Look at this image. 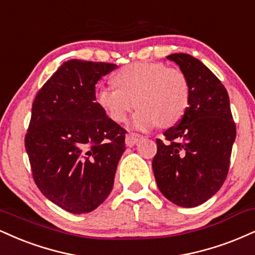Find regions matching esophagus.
I'll use <instances>...</instances> for the list:
<instances>
[{"mask_svg":"<svg viewBox=\"0 0 255 255\" xmlns=\"http://www.w3.org/2000/svg\"><path fill=\"white\" fill-rule=\"evenodd\" d=\"M142 139V136L139 135V134H135V133H130L128 134L127 136H126V145L128 147H133L134 145H136L139 141Z\"/></svg>","mask_w":255,"mask_h":255,"instance_id":"1","label":"esophagus"}]
</instances>
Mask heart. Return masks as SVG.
<instances>
[{
  "instance_id": "obj_1",
  "label": "heart",
  "mask_w": 255,
  "mask_h": 255,
  "mask_svg": "<svg viewBox=\"0 0 255 255\" xmlns=\"http://www.w3.org/2000/svg\"><path fill=\"white\" fill-rule=\"evenodd\" d=\"M116 89L97 88L95 101L114 122H124L140 107L130 121L139 130L160 124L170 126L183 118L190 103V83L182 70L162 63L140 61L126 65L113 77Z\"/></svg>"
}]
</instances>
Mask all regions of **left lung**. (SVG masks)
<instances>
[{
    "label": "left lung",
    "instance_id": "8db88e82",
    "mask_svg": "<svg viewBox=\"0 0 255 255\" xmlns=\"http://www.w3.org/2000/svg\"><path fill=\"white\" fill-rule=\"evenodd\" d=\"M190 83V103L179 124L157 139L152 161L157 185L172 203L192 208L219 191L229 170L236 127L229 96L219 78L195 57H166Z\"/></svg>",
    "mask_w": 255,
    "mask_h": 255
}]
</instances>
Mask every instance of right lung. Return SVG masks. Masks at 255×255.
<instances>
[{
  "instance_id": "add662e5",
  "label": "right lung",
  "mask_w": 255,
  "mask_h": 255,
  "mask_svg": "<svg viewBox=\"0 0 255 255\" xmlns=\"http://www.w3.org/2000/svg\"><path fill=\"white\" fill-rule=\"evenodd\" d=\"M115 64L67 60L36 94L24 137L33 178L61 209H96L114 185L126 130L95 101V85Z\"/></svg>"
}]
</instances>
